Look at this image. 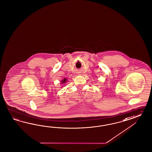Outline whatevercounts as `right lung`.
I'll list each match as a JSON object with an SVG mask.
<instances>
[{
  "label": "right lung",
  "mask_w": 152,
  "mask_h": 152,
  "mask_svg": "<svg viewBox=\"0 0 152 152\" xmlns=\"http://www.w3.org/2000/svg\"><path fill=\"white\" fill-rule=\"evenodd\" d=\"M66 80H67V79H66V78H64V80H62V81H61V83H64L66 82Z\"/></svg>",
  "instance_id": "obj_1"
}]
</instances>
